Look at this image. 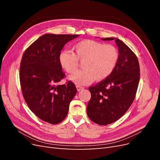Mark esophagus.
Here are the masks:
<instances>
[{"label": "esophagus", "instance_id": "obj_1", "mask_svg": "<svg viewBox=\"0 0 160 160\" xmlns=\"http://www.w3.org/2000/svg\"><path fill=\"white\" fill-rule=\"evenodd\" d=\"M76 88H77V91H81V90H82V89H84V88H83V87L80 86V85H77V86H76Z\"/></svg>", "mask_w": 160, "mask_h": 160}]
</instances>
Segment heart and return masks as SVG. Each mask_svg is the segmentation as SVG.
<instances>
[{
  "label": "heart",
  "instance_id": "obj_1",
  "mask_svg": "<svg viewBox=\"0 0 160 160\" xmlns=\"http://www.w3.org/2000/svg\"><path fill=\"white\" fill-rule=\"evenodd\" d=\"M72 51L61 52L59 61L62 68L69 74L74 73L79 62H82L83 69L69 77L71 81L80 85L108 78L113 72L119 59V52L115 46L91 39L76 42L72 45Z\"/></svg>",
  "mask_w": 160,
  "mask_h": 160
}]
</instances>
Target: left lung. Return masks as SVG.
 Here are the masks:
<instances>
[{
    "mask_svg": "<svg viewBox=\"0 0 160 160\" xmlns=\"http://www.w3.org/2000/svg\"><path fill=\"white\" fill-rule=\"evenodd\" d=\"M115 42L119 52L115 69L108 78L89 88L91 97L87 113L92 122L101 125L112 123L126 113L133 102L139 82L137 56L123 41L116 38Z\"/></svg>",
    "mask_w": 160,
    "mask_h": 160,
    "instance_id": "obj_1",
    "label": "left lung"
}]
</instances>
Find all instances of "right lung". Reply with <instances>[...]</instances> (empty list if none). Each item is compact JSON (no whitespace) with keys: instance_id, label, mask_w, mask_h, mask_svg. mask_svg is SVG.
Segmentation results:
<instances>
[{"instance_id":"add662e5","label":"right lung","mask_w":160,"mask_h":160,"mask_svg":"<svg viewBox=\"0 0 160 160\" xmlns=\"http://www.w3.org/2000/svg\"><path fill=\"white\" fill-rule=\"evenodd\" d=\"M78 36L45 34L33 42L22 57L19 78L23 98L34 114L51 124L64 120L77 93L72 81L59 84L65 77L59 56L66 43Z\"/></svg>"}]
</instances>
